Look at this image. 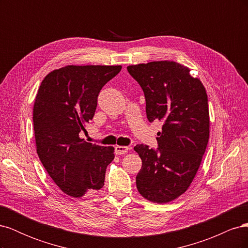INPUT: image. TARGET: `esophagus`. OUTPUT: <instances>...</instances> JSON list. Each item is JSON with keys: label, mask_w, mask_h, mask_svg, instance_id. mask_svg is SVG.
<instances>
[{"label": "esophagus", "mask_w": 248, "mask_h": 248, "mask_svg": "<svg viewBox=\"0 0 248 248\" xmlns=\"http://www.w3.org/2000/svg\"><path fill=\"white\" fill-rule=\"evenodd\" d=\"M129 147H126V146H116L115 147V152L118 155H122L128 152Z\"/></svg>", "instance_id": "1"}]
</instances>
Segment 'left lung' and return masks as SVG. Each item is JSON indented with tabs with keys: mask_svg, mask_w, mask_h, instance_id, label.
Instances as JSON below:
<instances>
[{
	"mask_svg": "<svg viewBox=\"0 0 248 248\" xmlns=\"http://www.w3.org/2000/svg\"><path fill=\"white\" fill-rule=\"evenodd\" d=\"M146 99L149 122L158 120L162 130L156 150L137 145L141 159L137 187L145 199L169 202L184 193L200 168L209 140L206 89L187 67L158 61L127 67Z\"/></svg>",
	"mask_w": 248,
	"mask_h": 248,
	"instance_id": "8db88e82",
	"label": "left lung"
}]
</instances>
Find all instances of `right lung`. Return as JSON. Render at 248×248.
Returning a JSON list of instances; mask_svg holds the SVG:
<instances>
[{
    "instance_id": "right-lung-1",
    "label": "right lung",
    "mask_w": 248,
    "mask_h": 248,
    "mask_svg": "<svg viewBox=\"0 0 248 248\" xmlns=\"http://www.w3.org/2000/svg\"><path fill=\"white\" fill-rule=\"evenodd\" d=\"M122 66L69 65L51 71L37 93L33 123L37 154L63 192L81 198L104 185L114 148L79 138L94 117L102 87Z\"/></svg>"
}]
</instances>
